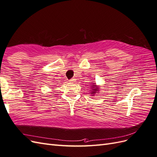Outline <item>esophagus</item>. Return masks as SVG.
Here are the masks:
<instances>
[{"label":"esophagus","instance_id":"34e87169","mask_svg":"<svg viewBox=\"0 0 157 157\" xmlns=\"http://www.w3.org/2000/svg\"><path fill=\"white\" fill-rule=\"evenodd\" d=\"M75 81H76V78H71V79L69 80L70 82H75Z\"/></svg>","mask_w":157,"mask_h":157}]
</instances>
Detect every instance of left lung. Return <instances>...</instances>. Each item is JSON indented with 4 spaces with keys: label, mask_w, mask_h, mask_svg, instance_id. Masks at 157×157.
I'll return each mask as SVG.
<instances>
[{
    "label": "left lung",
    "mask_w": 157,
    "mask_h": 157,
    "mask_svg": "<svg viewBox=\"0 0 157 157\" xmlns=\"http://www.w3.org/2000/svg\"><path fill=\"white\" fill-rule=\"evenodd\" d=\"M90 94H91L92 96H94L95 94H96V93H99V86H98V85H96V84L94 82V83H92L91 86H90Z\"/></svg>",
    "instance_id": "left-lung-1"
}]
</instances>
